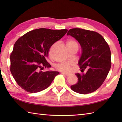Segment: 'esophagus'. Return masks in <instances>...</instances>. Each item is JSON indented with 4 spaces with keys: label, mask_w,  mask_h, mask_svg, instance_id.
Segmentation results:
<instances>
[{
    "label": "esophagus",
    "mask_w": 122,
    "mask_h": 122,
    "mask_svg": "<svg viewBox=\"0 0 122 122\" xmlns=\"http://www.w3.org/2000/svg\"><path fill=\"white\" fill-rule=\"evenodd\" d=\"M62 74L64 75V76H69V74H68V73H64V72H62Z\"/></svg>",
    "instance_id": "34e87169"
}]
</instances>
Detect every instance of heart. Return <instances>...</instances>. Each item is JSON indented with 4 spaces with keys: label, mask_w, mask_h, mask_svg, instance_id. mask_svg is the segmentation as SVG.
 Instances as JSON below:
<instances>
[{
    "label": "heart",
    "mask_w": 122,
    "mask_h": 122,
    "mask_svg": "<svg viewBox=\"0 0 122 122\" xmlns=\"http://www.w3.org/2000/svg\"><path fill=\"white\" fill-rule=\"evenodd\" d=\"M66 46L69 50L78 49V44L74 39H69L66 41ZM74 63L72 61L63 62L56 65V69L58 70L64 72H69L71 71V68L74 66Z\"/></svg>",
    "instance_id": "b5f03b06"
}]
</instances>
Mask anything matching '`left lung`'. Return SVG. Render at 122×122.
Segmentation results:
<instances>
[{"label": "left lung", "mask_w": 122, "mask_h": 122, "mask_svg": "<svg viewBox=\"0 0 122 122\" xmlns=\"http://www.w3.org/2000/svg\"><path fill=\"white\" fill-rule=\"evenodd\" d=\"M67 35L76 38L82 48L79 61L80 68L85 73H76V84L71 86L73 91L88 94L97 90L108 75L111 66V53L107 41L99 33L80 28L70 29Z\"/></svg>", "instance_id": "obj_1"}]
</instances>
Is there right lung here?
Returning a JSON list of instances; mask_svg holds the SVG:
<instances>
[{
    "label": "right lung",
    "mask_w": 122,
    "mask_h": 122,
    "mask_svg": "<svg viewBox=\"0 0 122 122\" xmlns=\"http://www.w3.org/2000/svg\"><path fill=\"white\" fill-rule=\"evenodd\" d=\"M67 31V29L40 28L30 31L17 40L10 54V69L22 89L37 93L50 86L59 72L40 70L51 66L46 60L49 50Z\"/></svg>",
    "instance_id": "right-lung-1"
}]
</instances>
